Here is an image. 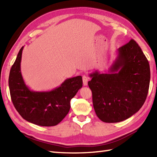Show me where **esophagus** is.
<instances>
[{"instance_id": "esophagus-1", "label": "esophagus", "mask_w": 157, "mask_h": 157, "mask_svg": "<svg viewBox=\"0 0 157 157\" xmlns=\"http://www.w3.org/2000/svg\"><path fill=\"white\" fill-rule=\"evenodd\" d=\"M82 78H83V85H84V86H87V82H88V80H89V77H88L87 75H83Z\"/></svg>"}]
</instances>
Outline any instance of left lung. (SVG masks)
Returning a JSON list of instances; mask_svg holds the SVG:
<instances>
[{
    "label": "left lung",
    "mask_w": 157,
    "mask_h": 157,
    "mask_svg": "<svg viewBox=\"0 0 157 157\" xmlns=\"http://www.w3.org/2000/svg\"><path fill=\"white\" fill-rule=\"evenodd\" d=\"M95 113L105 123L129 118L145 101L151 72L148 60L134 40L118 49V56L107 73L90 74Z\"/></svg>",
    "instance_id": "1"
}]
</instances>
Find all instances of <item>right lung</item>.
I'll use <instances>...</instances> for the list:
<instances>
[{"mask_svg":"<svg viewBox=\"0 0 157 157\" xmlns=\"http://www.w3.org/2000/svg\"><path fill=\"white\" fill-rule=\"evenodd\" d=\"M23 48L10 71L9 85L12 101L18 113L27 121L39 126H55L69 112L71 99L83 86L82 77L79 75L67 79L50 91H31L26 86L21 71Z\"/></svg>","mask_w":157,"mask_h":157,"instance_id":"add662e5","label":"right lung"}]
</instances>
